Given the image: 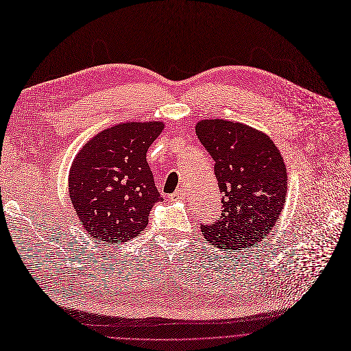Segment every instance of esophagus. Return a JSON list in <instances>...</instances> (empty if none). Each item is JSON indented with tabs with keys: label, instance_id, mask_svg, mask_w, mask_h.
Returning a JSON list of instances; mask_svg holds the SVG:
<instances>
[{
	"label": "esophagus",
	"instance_id": "obj_1",
	"mask_svg": "<svg viewBox=\"0 0 351 351\" xmlns=\"http://www.w3.org/2000/svg\"><path fill=\"white\" fill-rule=\"evenodd\" d=\"M185 192H186L185 186H179L171 197H172V199H182V197H185Z\"/></svg>",
	"mask_w": 351,
	"mask_h": 351
}]
</instances>
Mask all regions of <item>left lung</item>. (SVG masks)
Here are the masks:
<instances>
[{"label":"left lung","instance_id":"1","mask_svg":"<svg viewBox=\"0 0 351 351\" xmlns=\"http://www.w3.org/2000/svg\"><path fill=\"white\" fill-rule=\"evenodd\" d=\"M196 134L215 160L222 215L201 225L205 239L221 250L252 248L272 231L287 201V167L268 134L239 121L205 119Z\"/></svg>","mask_w":351,"mask_h":351}]
</instances>
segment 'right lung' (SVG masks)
I'll return each instance as SVG.
<instances>
[{
	"instance_id": "add662e5",
	"label": "right lung",
	"mask_w": 351,
	"mask_h": 351,
	"mask_svg": "<svg viewBox=\"0 0 351 351\" xmlns=\"http://www.w3.org/2000/svg\"><path fill=\"white\" fill-rule=\"evenodd\" d=\"M163 121H128L91 138L75 155L69 193L75 215L88 235L110 243L138 237L149 213L163 197L146 160Z\"/></svg>"
}]
</instances>
